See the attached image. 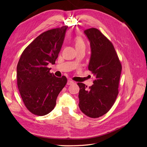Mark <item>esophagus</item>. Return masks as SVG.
<instances>
[{
  "label": "esophagus",
  "mask_w": 147,
  "mask_h": 147,
  "mask_svg": "<svg viewBox=\"0 0 147 147\" xmlns=\"http://www.w3.org/2000/svg\"><path fill=\"white\" fill-rule=\"evenodd\" d=\"M73 83H74L73 81L68 80L67 82V85H72V84H73Z\"/></svg>",
  "instance_id": "obj_1"
}]
</instances>
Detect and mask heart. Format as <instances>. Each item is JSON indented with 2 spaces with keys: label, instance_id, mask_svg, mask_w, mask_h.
<instances>
[{
  "label": "heart",
  "instance_id": "b5f03b06",
  "mask_svg": "<svg viewBox=\"0 0 147 147\" xmlns=\"http://www.w3.org/2000/svg\"><path fill=\"white\" fill-rule=\"evenodd\" d=\"M74 43H75V46L76 48L77 47H85V43L84 40L81 38L80 36H77L74 39Z\"/></svg>",
  "mask_w": 147,
  "mask_h": 147
}]
</instances>
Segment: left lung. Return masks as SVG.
Masks as SVG:
<instances>
[{
    "instance_id": "left-lung-1",
    "label": "left lung",
    "mask_w": 147,
    "mask_h": 147,
    "mask_svg": "<svg viewBox=\"0 0 147 147\" xmlns=\"http://www.w3.org/2000/svg\"><path fill=\"white\" fill-rule=\"evenodd\" d=\"M84 33L92 52L88 70L95 80L88 89L84 83H78L79 107L87 116L97 118L107 113L116 100L122 65L112 42L98 29L92 28Z\"/></svg>"
}]
</instances>
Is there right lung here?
<instances>
[{
	"label": "right lung",
	"instance_id": "obj_1",
	"mask_svg": "<svg viewBox=\"0 0 147 147\" xmlns=\"http://www.w3.org/2000/svg\"><path fill=\"white\" fill-rule=\"evenodd\" d=\"M67 26L49 30L37 36L22 53L17 65V83L22 100L30 112L45 115L54 109L57 96L67 83L47 65L58 57Z\"/></svg>",
	"mask_w": 147,
	"mask_h": 147
}]
</instances>
